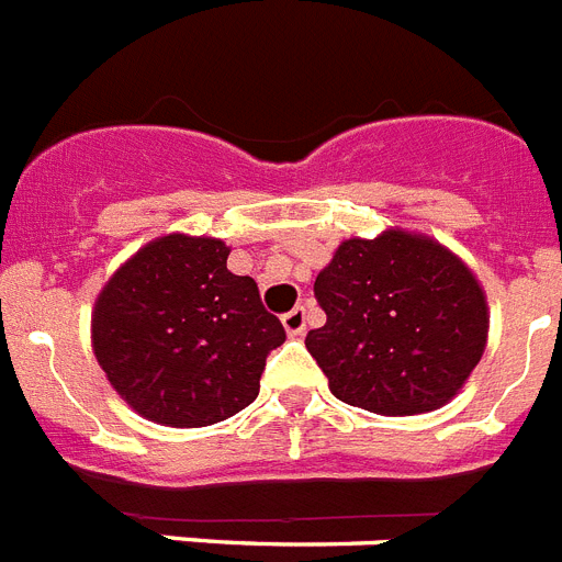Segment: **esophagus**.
<instances>
[{"instance_id":"34e87169","label":"esophagus","mask_w":562,"mask_h":562,"mask_svg":"<svg viewBox=\"0 0 562 562\" xmlns=\"http://www.w3.org/2000/svg\"><path fill=\"white\" fill-rule=\"evenodd\" d=\"M281 324H284L286 336H304V330H307V313H304V307H295L290 310V313L281 318Z\"/></svg>"}]
</instances>
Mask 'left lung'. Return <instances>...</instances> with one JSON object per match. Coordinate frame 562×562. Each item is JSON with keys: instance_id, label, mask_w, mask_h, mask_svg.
Masks as SVG:
<instances>
[{"instance_id": "8db88e82", "label": "left lung", "mask_w": 562, "mask_h": 562, "mask_svg": "<svg viewBox=\"0 0 562 562\" xmlns=\"http://www.w3.org/2000/svg\"><path fill=\"white\" fill-rule=\"evenodd\" d=\"M327 313L307 350L333 396L382 416L448 405L488 345V301L474 270L428 235L347 238L315 278Z\"/></svg>"}]
</instances>
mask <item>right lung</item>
<instances>
[{
	"label": "right lung",
	"instance_id": "right-lung-1",
	"mask_svg": "<svg viewBox=\"0 0 562 562\" xmlns=\"http://www.w3.org/2000/svg\"><path fill=\"white\" fill-rule=\"evenodd\" d=\"M221 238L171 232L105 281L91 347L111 387L148 422L206 428L252 405L284 327L258 284L226 270Z\"/></svg>",
	"mask_w": 562,
	"mask_h": 562
}]
</instances>
